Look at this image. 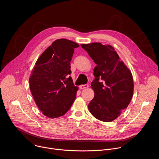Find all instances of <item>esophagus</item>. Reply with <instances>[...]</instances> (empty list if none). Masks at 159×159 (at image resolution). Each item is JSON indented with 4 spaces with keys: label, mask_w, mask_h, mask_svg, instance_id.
<instances>
[{
    "label": "esophagus",
    "mask_w": 159,
    "mask_h": 159,
    "mask_svg": "<svg viewBox=\"0 0 159 159\" xmlns=\"http://www.w3.org/2000/svg\"><path fill=\"white\" fill-rule=\"evenodd\" d=\"M89 87V85L88 84H84V85H81L79 86V88L80 89H86V88H88Z\"/></svg>",
    "instance_id": "1"
}]
</instances>
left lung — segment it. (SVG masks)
Segmentation results:
<instances>
[{"label": "left lung", "instance_id": "left-lung-1", "mask_svg": "<svg viewBox=\"0 0 159 159\" xmlns=\"http://www.w3.org/2000/svg\"><path fill=\"white\" fill-rule=\"evenodd\" d=\"M81 47L97 65L91 82L94 98L89 104V110L99 120L112 121L126 109L133 97L131 72L111 45L93 43Z\"/></svg>", "mask_w": 159, "mask_h": 159}]
</instances>
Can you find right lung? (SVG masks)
Masks as SVG:
<instances>
[{
    "label": "right lung",
    "mask_w": 159,
    "mask_h": 159,
    "mask_svg": "<svg viewBox=\"0 0 159 159\" xmlns=\"http://www.w3.org/2000/svg\"><path fill=\"white\" fill-rule=\"evenodd\" d=\"M69 39L55 40L35 63L29 83L34 100L43 114L55 118L64 115L75 99L78 87L70 76L74 49Z\"/></svg>",
    "instance_id": "obj_1"
}]
</instances>
